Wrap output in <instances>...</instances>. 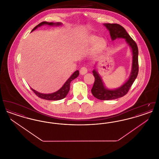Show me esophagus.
<instances>
[{"instance_id":"34e87169","label":"esophagus","mask_w":159,"mask_h":159,"mask_svg":"<svg viewBox=\"0 0 159 159\" xmlns=\"http://www.w3.org/2000/svg\"><path fill=\"white\" fill-rule=\"evenodd\" d=\"M88 72V69L86 67H82V68H80V73L83 75H85L86 73Z\"/></svg>"}]
</instances>
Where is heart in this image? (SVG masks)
I'll return each instance as SVG.
<instances>
[{
    "instance_id": "1",
    "label": "heart",
    "mask_w": 159,
    "mask_h": 159,
    "mask_svg": "<svg viewBox=\"0 0 159 159\" xmlns=\"http://www.w3.org/2000/svg\"><path fill=\"white\" fill-rule=\"evenodd\" d=\"M91 41L92 43H95L97 42V48L98 49H101L104 47L106 45V41L104 39L100 38L99 39L97 36H92L91 38Z\"/></svg>"
}]
</instances>
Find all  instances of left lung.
I'll use <instances>...</instances> for the list:
<instances>
[{"instance_id": "8db88e82", "label": "left lung", "mask_w": 159, "mask_h": 159, "mask_svg": "<svg viewBox=\"0 0 159 159\" xmlns=\"http://www.w3.org/2000/svg\"><path fill=\"white\" fill-rule=\"evenodd\" d=\"M104 25L110 31L112 40L117 38L125 39L126 42L130 47L132 52V70L128 80L120 87L115 89H108L104 86L98 72L93 70L95 82L91 89L92 95L100 100H111L123 97L128 92L129 89L136 79L138 74V49L136 42L131 38L126 30L118 24L106 23Z\"/></svg>"}]
</instances>
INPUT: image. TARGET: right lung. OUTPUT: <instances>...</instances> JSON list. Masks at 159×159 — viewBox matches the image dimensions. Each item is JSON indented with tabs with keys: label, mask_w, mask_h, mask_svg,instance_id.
Here are the masks:
<instances>
[{
	"label": "right lung",
	"mask_w": 159,
	"mask_h": 159,
	"mask_svg": "<svg viewBox=\"0 0 159 159\" xmlns=\"http://www.w3.org/2000/svg\"><path fill=\"white\" fill-rule=\"evenodd\" d=\"M43 25H61V23H49L46 21H43L42 23L39 24L38 25H36L31 31L36 30L39 27H40ZM79 75V70L76 71L71 76L68 78V80L66 82V83L64 84V85L58 91L53 92L52 93H48V94H45V93H42L40 92H38L34 89H31V90L34 92V93L38 96V97L42 99H44L46 100H51V101H57V100H60L64 98L68 94V92L70 91V83L71 82L72 80L75 79L77 78L78 76Z\"/></svg>",
	"instance_id": "add662e5"
}]
</instances>
